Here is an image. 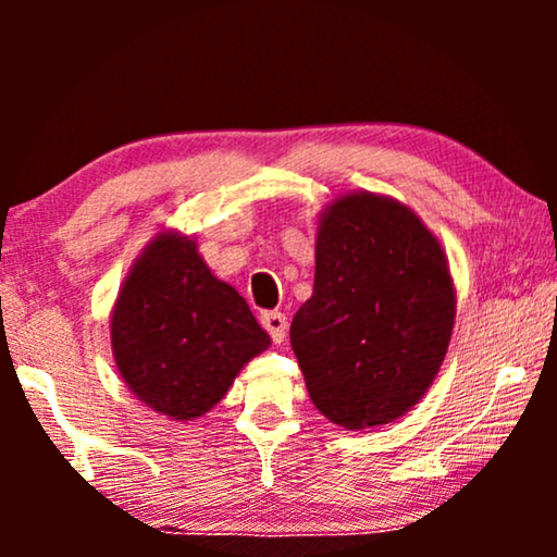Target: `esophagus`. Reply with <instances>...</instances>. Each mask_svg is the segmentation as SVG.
<instances>
[{
	"label": "esophagus",
	"instance_id": "1",
	"mask_svg": "<svg viewBox=\"0 0 557 557\" xmlns=\"http://www.w3.org/2000/svg\"><path fill=\"white\" fill-rule=\"evenodd\" d=\"M261 324H263V330L271 334V339L276 342V345H281V342L286 339V330H288L286 314H281V311H263Z\"/></svg>",
	"mask_w": 557,
	"mask_h": 557
}]
</instances>
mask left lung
Segmentation results:
<instances>
[{
    "instance_id": "obj_1",
    "label": "left lung",
    "mask_w": 557,
    "mask_h": 557,
    "mask_svg": "<svg viewBox=\"0 0 557 557\" xmlns=\"http://www.w3.org/2000/svg\"><path fill=\"white\" fill-rule=\"evenodd\" d=\"M314 294L292 347L319 413L347 431L406 416L444 364L456 288L444 248L408 205L347 193L317 223Z\"/></svg>"
}]
</instances>
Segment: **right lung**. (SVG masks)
<instances>
[{
	"label": "right lung",
	"instance_id": "obj_1",
	"mask_svg": "<svg viewBox=\"0 0 557 557\" xmlns=\"http://www.w3.org/2000/svg\"><path fill=\"white\" fill-rule=\"evenodd\" d=\"M271 337L231 284L212 276L180 231L149 240L119 288L111 349L136 398L172 421H195L231 391Z\"/></svg>",
	"mask_w": 557,
	"mask_h": 557
}]
</instances>
